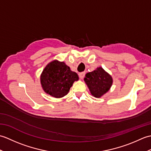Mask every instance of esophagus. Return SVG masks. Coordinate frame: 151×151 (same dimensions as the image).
Here are the masks:
<instances>
[{
	"label": "esophagus",
	"instance_id": "34e87169",
	"mask_svg": "<svg viewBox=\"0 0 151 151\" xmlns=\"http://www.w3.org/2000/svg\"><path fill=\"white\" fill-rule=\"evenodd\" d=\"M85 75H86V73H85V72H82V73H79V74H78L79 77H80V78H81V79L84 78Z\"/></svg>",
	"mask_w": 151,
	"mask_h": 151
}]
</instances>
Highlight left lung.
<instances>
[{"mask_svg": "<svg viewBox=\"0 0 151 151\" xmlns=\"http://www.w3.org/2000/svg\"><path fill=\"white\" fill-rule=\"evenodd\" d=\"M84 81L93 96L99 98L109 91L113 79L109 74L99 67L86 75Z\"/></svg>", "mask_w": 151, "mask_h": 151, "instance_id": "left-lung-1", "label": "left lung"}]
</instances>
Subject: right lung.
Wrapping results in <instances>:
<instances>
[{"label":"right lung","instance_id":"1","mask_svg":"<svg viewBox=\"0 0 151 151\" xmlns=\"http://www.w3.org/2000/svg\"><path fill=\"white\" fill-rule=\"evenodd\" d=\"M40 80L46 93L62 98L68 93L74 82L78 81V76L63 62L54 60L45 67Z\"/></svg>","mask_w":151,"mask_h":151}]
</instances>
